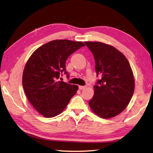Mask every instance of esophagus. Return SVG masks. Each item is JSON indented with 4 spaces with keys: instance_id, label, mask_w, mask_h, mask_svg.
Here are the masks:
<instances>
[{
    "instance_id": "1",
    "label": "esophagus",
    "mask_w": 153,
    "mask_h": 153,
    "mask_svg": "<svg viewBox=\"0 0 153 153\" xmlns=\"http://www.w3.org/2000/svg\"><path fill=\"white\" fill-rule=\"evenodd\" d=\"M86 88L85 86H82V85H79V89L80 90H83V89H85Z\"/></svg>"
}]
</instances>
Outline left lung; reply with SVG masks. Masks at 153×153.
<instances>
[{"instance_id": "left-lung-1", "label": "left lung", "mask_w": 153, "mask_h": 153, "mask_svg": "<svg viewBox=\"0 0 153 153\" xmlns=\"http://www.w3.org/2000/svg\"><path fill=\"white\" fill-rule=\"evenodd\" d=\"M85 43L94 55L97 76H102L94 86L89 105L100 118H113L130 102L135 89L134 73L126 57L114 47L101 42Z\"/></svg>"}]
</instances>
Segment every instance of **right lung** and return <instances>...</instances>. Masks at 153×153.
Instances as JSON below:
<instances>
[{
    "mask_svg": "<svg viewBox=\"0 0 153 153\" xmlns=\"http://www.w3.org/2000/svg\"><path fill=\"white\" fill-rule=\"evenodd\" d=\"M83 46L82 41L53 40L39 47L27 61L22 76L25 94L45 118L60 114L76 95L78 86L58 79L62 71L68 74L65 68L67 58Z\"/></svg>",
    "mask_w": 153,
    "mask_h": 153,
    "instance_id": "1",
    "label": "right lung"
}]
</instances>
